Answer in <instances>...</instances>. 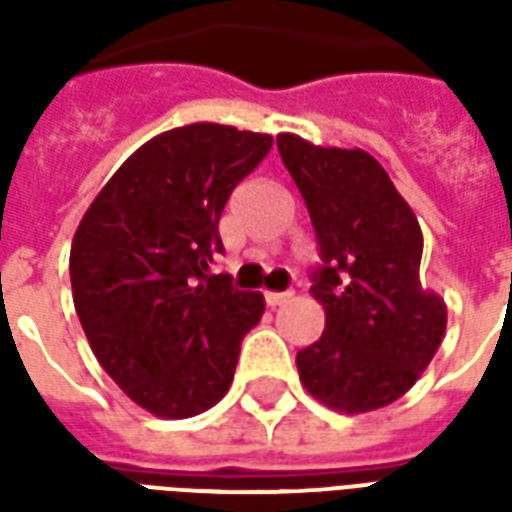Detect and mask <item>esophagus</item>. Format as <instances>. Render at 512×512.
Returning <instances> with one entry per match:
<instances>
[{
  "mask_svg": "<svg viewBox=\"0 0 512 512\" xmlns=\"http://www.w3.org/2000/svg\"><path fill=\"white\" fill-rule=\"evenodd\" d=\"M293 299V290H285V293H266V304L268 307H279V304H285V301Z\"/></svg>",
  "mask_w": 512,
  "mask_h": 512,
  "instance_id": "obj_1",
  "label": "esophagus"
}]
</instances>
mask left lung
Masks as SVG:
<instances>
[{"mask_svg": "<svg viewBox=\"0 0 512 512\" xmlns=\"http://www.w3.org/2000/svg\"><path fill=\"white\" fill-rule=\"evenodd\" d=\"M277 147L321 249L310 293L326 329L296 354L301 384L345 414L389 406L417 384L447 329V304L419 282L417 216L359 147H321L296 134H279Z\"/></svg>", "mask_w": 512, "mask_h": 512, "instance_id": "left-lung-1", "label": "left lung"}]
</instances>
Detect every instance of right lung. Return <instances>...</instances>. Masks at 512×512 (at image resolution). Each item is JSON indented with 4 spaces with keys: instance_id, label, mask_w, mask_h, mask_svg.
I'll return each mask as SVG.
<instances>
[{
    "instance_id": "1",
    "label": "right lung",
    "mask_w": 512,
    "mask_h": 512,
    "mask_svg": "<svg viewBox=\"0 0 512 512\" xmlns=\"http://www.w3.org/2000/svg\"><path fill=\"white\" fill-rule=\"evenodd\" d=\"M271 145L219 123L164 131L123 161L73 235V304L95 359L156 417L216 406L266 310L211 263L224 205Z\"/></svg>"
}]
</instances>
